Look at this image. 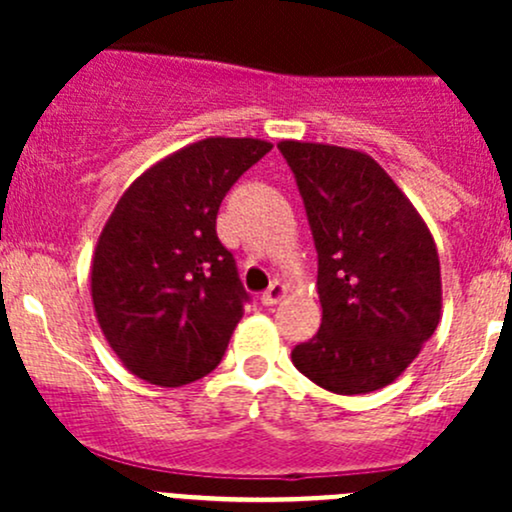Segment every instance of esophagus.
Segmentation results:
<instances>
[{
  "mask_svg": "<svg viewBox=\"0 0 512 512\" xmlns=\"http://www.w3.org/2000/svg\"><path fill=\"white\" fill-rule=\"evenodd\" d=\"M285 297H287V287L282 285L280 280H275L270 287L265 289V292H262L260 299H262V304H265V307H275V304H280Z\"/></svg>",
  "mask_w": 512,
  "mask_h": 512,
  "instance_id": "1",
  "label": "esophagus"
}]
</instances>
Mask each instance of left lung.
<instances>
[{"label": "left lung", "mask_w": 512, "mask_h": 512, "mask_svg": "<svg viewBox=\"0 0 512 512\" xmlns=\"http://www.w3.org/2000/svg\"><path fill=\"white\" fill-rule=\"evenodd\" d=\"M317 247L322 327L292 364L354 396L399 379L441 322V262L404 190L366 153L280 141Z\"/></svg>", "instance_id": "1"}]
</instances>
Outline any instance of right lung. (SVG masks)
I'll return each instance as SVG.
<instances>
[{
    "mask_svg": "<svg viewBox=\"0 0 512 512\" xmlns=\"http://www.w3.org/2000/svg\"><path fill=\"white\" fill-rule=\"evenodd\" d=\"M272 151L260 138H203L143 170L113 208L91 260V299L131 374L183 386L215 369L245 309L215 232L237 178Z\"/></svg>",
    "mask_w": 512,
    "mask_h": 512,
    "instance_id": "right-lung-1",
    "label": "right lung"
}]
</instances>
